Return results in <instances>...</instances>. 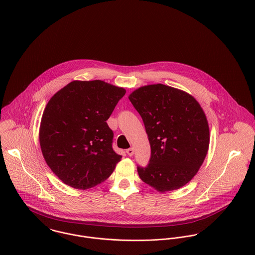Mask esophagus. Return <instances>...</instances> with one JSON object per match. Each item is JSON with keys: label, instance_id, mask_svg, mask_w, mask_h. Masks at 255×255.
I'll use <instances>...</instances> for the list:
<instances>
[{"label": "esophagus", "instance_id": "obj_1", "mask_svg": "<svg viewBox=\"0 0 255 255\" xmlns=\"http://www.w3.org/2000/svg\"><path fill=\"white\" fill-rule=\"evenodd\" d=\"M127 154L128 155V156H132L133 155V153H134V150H133V148H128V149H127Z\"/></svg>", "mask_w": 255, "mask_h": 255}]
</instances>
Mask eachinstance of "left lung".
<instances>
[{
	"mask_svg": "<svg viewBox=\"0 0 255 255\" xmlns=\"http://www.w3.org/2000/svg\"><path fill=\"white\" fill-rule=\"evenodd\" d=\"M141 116L151 147L139 178L159 192L190 182L207 155L210 133L206 115L187 92L161 83L141 86L128 96Z\"/></svg>",
	"mask_w": 255,
	"mask_h": 255,
	"instance_id": "left-lung-1",
	"label": "left lung"
}]
</instances>
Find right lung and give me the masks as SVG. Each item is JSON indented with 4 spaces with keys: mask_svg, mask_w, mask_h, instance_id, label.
<instances>
[{
    "mask_svg": "<svg viewBox=\"0 0 255 255\" xmlns=\"http://www.w3.org/2000/svg\"><path fill=\"white\" fill-rule=\"evenodd\" d=\"M125 94V88L102 80H73L49 100L39 141L47 165L67 185L93 187L106 181L121 161L106 121Z\"/></svg>",
    "mask_w": 255,
    "mask_h": 255,
    "instance_id": "right-lung-1",
    "label": "right lung"
}]
</instances>
